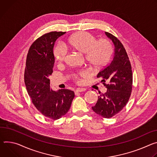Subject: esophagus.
Segmentation results:
<instances>
[{"label": "esophagus", "mask_w": 157, "mask_h": 157, "mask_svg": "<svg viewBox=\"0 0 157 157\" xmlns=\"http://www.w3.org/2000/svg\"><path fill=\"white\" fill-rule=\"evenodd\" d=\"M85 90V89H83V88H78L77 89L75 90V94H76L77 93H78V92H84Z\"/></svg>", "instance_id": "obj_1"}]
</instances>
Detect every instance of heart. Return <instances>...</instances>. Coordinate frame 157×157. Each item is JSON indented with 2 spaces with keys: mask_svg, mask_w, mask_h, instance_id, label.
I'll return each mask as SVG.
<instances>
[{
  "mask_svg": "<svg viewBox=\"0 0 157 157\" xmlns=\"http://www.w3.org/2000/svg\"><path fill=\"white\" fill-rule=\"evenodd\" d=\"M68 45L75 50L85 54L86 61L94 67H101L105 65L112 54L113 47L111 42L106 39L96 40V37L88 32L80 31L74 33L67 39ZM56 59L62 62L67 54L66 48L60 44L57 45L54 50ZM89 75L86 71L80 73L85 77Z\"/></svg>",
  "mask_w": 157,
  "mask_h": 157,
  "instance_id": "1",
  "label": "heart"
}]
</instances>
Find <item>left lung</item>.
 <instances>
[{
  "mask_svg": "<svg viewBox=\"0 0 157 157\" xmlns=\"http://www.w3.org/2000/svg\"><path fill=\"white\" fill-rule=\"evenodd\" d=\"M105 34L114 44L115 53L111 62L97 75L102 79L101 82L107 90L98 97L95 105L92 108L98 115L109 118L119 113L127 103L132 92L133 77L124 45L112 34L107 32Z\"/></svg>",
  "mask_w": 157,
  "mask_h": 157,
  "instance_id": "obj_1",
  "label": "left lung"
}]
</instances>
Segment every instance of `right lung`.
Wrapping results in <instances>:
<instances>
[{"instance_id": "obj_1", "label": "right lung", "mask_w": 157, "mask_h": 157, "mask_svg": "<svg viewBox=\"0 0 157 157\" xmlns=\"http://www.w3.org/2000/svg\"><path fill=\"white\" fill-rule=\"evenodd\" d=\"M66 32H51L38 38L30 46L26 60L24 82L33 105L44 116L57 120L71 108L75 97L68 89L53 91L48 76L53 72L56 40Z\"/></svg>"}]
</instances>
